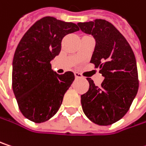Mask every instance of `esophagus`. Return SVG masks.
<instances>
[{
  "mask_svg": "<svg viewBox=\"0 0 146 146\" xmlns=\"http://www.w3.org/2000/svg\"><path fill=\"white\" fill-rule=\"evenodd\" d=\"M75 77L77 78H83V76H82V74L80 73H78V72H75Z\"/></svg>",
  "mask_w": 146,
  "mask_h": 146,
  "instance_id": "1",
  "label": "esophagus"
}]
</instances>
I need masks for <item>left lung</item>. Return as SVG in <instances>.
Here are the masks:
<instances>
[{
	"label": "left lung",
	"mask_w": 146,
	"mask_h": 146,
	"mask_svg": "<svg viewBox=\"0 0 146 146\" xmlns=\"http://www.w3.org/2000/svg\"><path fill=\"white\" fill-rule=\"evenodd\" d=\"M80 29L96 42L90 62L104 77L100 86L88 78L89 88L81 95L84 113L99 125H110L122 119L137 94L139 79L134 52L125 36L103 19L78 22Z\"/></svg>",
	"instance_id": "8db88e82"
}]
</instances>
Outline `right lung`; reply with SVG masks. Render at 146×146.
Masks as SVG:
<instances>
[{
    "label": "right lung",
    "mask_w": 146,
    "mask_h": 146,
    "mask_svg": "<svg viewBox=\"0 0 146 146\" xmlns=\"http://www.w3.org/2000/svg\"><path fill=\"white\" fill-rule=\"evenodd\" d=\"M78 30L73 22L45 17L21 39L12 62V89L19 110L29 120L42 123L58 111L74 74H58L51 61L59 54L62 38Z\"/></svg>",
    "instance_id": "right-lung-1"
}]
</instances>
